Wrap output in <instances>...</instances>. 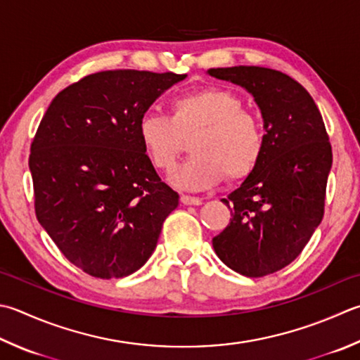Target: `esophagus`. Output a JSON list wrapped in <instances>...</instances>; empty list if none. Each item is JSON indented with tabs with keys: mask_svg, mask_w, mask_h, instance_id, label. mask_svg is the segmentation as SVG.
Wrapping results in <instances>:
<instances>
[{
	"mask_svg": "<svg viewBox=\"0 0 360 360\" xmlns=\"http://www.w3.org/2000/svg\"><path fill=\"white\" fill-rule=\"evenodd\" d=\"M180 200H181L183 205H200V203H202V199L193 198V195H186V194H183Z\"/></svg>",
	"mask_w": 360,
	"mask_h": 360,
	"instance_id": "34e87169",
	"label": "esophagus"
}]
</instances>
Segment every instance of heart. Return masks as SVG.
<instances>
[{
    "mask_svg": "<svg viewBox=\"0 0 360 360\" xmlns=\"http://www.w3.org/2000/svg\"><path fill=\"white\" fill-rule=\"evenodd\" d=\"M139 141L155 167L169 171L191 141L193 157L171 174L169 181L183 189H203L226 177L248 179L263 157L260 117L243 110V101L226 89H200L172 100L171 117L147 112L138 124Z\"/></svg>",
    "mask_w": 360,
    "mask_h": 360,
    "instance_id": "heart-1",
    "label": "heart"
}]
</instances>
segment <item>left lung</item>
Segmentation results:
<instances>
[{"label":"left lung","mask_w":360,"mask_h":360,"mask_svg":"<svg viewBox=\"0 0 360 360\" xmlns=\"http://www.w3.org/2000/svg\"><path fill=\"white\" fill-rule=\"evenodd\" d=\"M207 73L244 87L266 131L259 166L222 199L232 219L213 238L214 252L246 277L273 274L302 252L323 219L332 167L326 127L310 94L285 73L255 65Z\"/></svg>","instance_id":"1"}]
</instances>
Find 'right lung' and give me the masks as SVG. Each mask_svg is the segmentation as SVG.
<instances>
[{
    "label": "right lung",
    "instance_id": "add662e5",
    "mask_svg": "<svg viewBox=\"0 0 360 360\" xmlns=\"http://www.w3.org/2000/svg\"><path fill=\"white\" fill-rule=\"evenodd\" d=\"M186 75L92 73L60 91L40 120L30 171L36 216L75 266L100 279L150 259L179 194L162 183L138 134L141 117Z\"/></svg>",
    "mask_w": 360,
    "mask_h": 360
}]
</instances>
